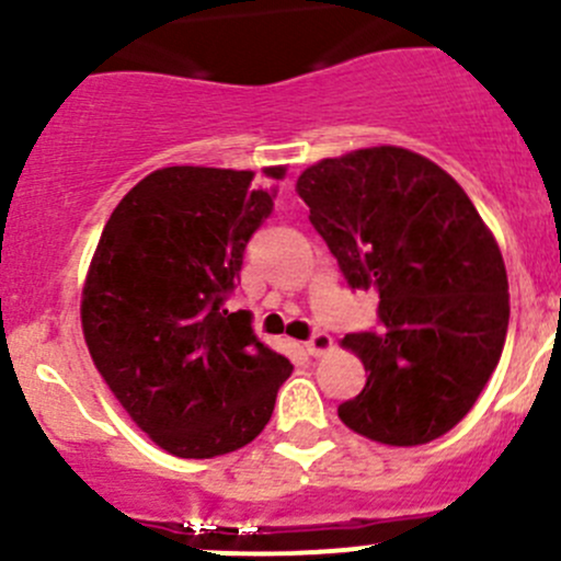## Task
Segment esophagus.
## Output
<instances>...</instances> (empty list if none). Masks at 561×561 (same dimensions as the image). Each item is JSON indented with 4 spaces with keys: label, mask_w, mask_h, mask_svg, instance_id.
Wrapping results in <instances>:
<instances>
[{
    "label": "esophagus",
    "mask_w": 561,
    "mask_h": 561,
    "mask_svg": "<svg viewBox=\"0 0 561 561\" xmlns=\"http://www.w3.org/2000/svg\"><path fill=\"white\" fill-rule=\"evenodd\" d=\"M304 347H307L309 355H314V358H320V355H325L328 350L333 347V339L328 336V333L317 331V333H312V336H309V342L304 344Z\"/></svg>",
    "instance_id": "obj_1"
}]
</instances>
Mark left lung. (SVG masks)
Returning a JSON list of instances; mask_svg holds the SVG:
<instances>
[{"mask_svg": "<svg viewBox=\"0 0 561 561\" xmlns=\"http://www.w3.org/2000/svg\"><path fill=\"white\" fill-rule=\"evenodd\" d=\"M296 192L347 285L380 296L386 331L344 336L369 377L339 417L399 448L443 437L505 347L511 296L494 236L443 168L399 146L317 162Z\"/></svg>", "mask_w": 561, "mask_h": 561, "instance_id": "left-lung-1", "label": "left lung"}]
</instances>
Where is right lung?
Returning <instances> with one entry per match:
<instances>
[{"mask_svg": "<svg viewBox=\"0 0 561 561\" xmlns=\"http://www.w3.org/2000/svg\"><path fill=\"white\" fill-rule=\"evenodd\" d=\"M282 179L285 168H265ZM252 171L162 168L113 208L83 287L94 366L162 450L214 458L252 443L290 377L249 312L225 301L274 192Z\"/></svg>", "mask_w": 561, "mask_h": 561, "instance_id": "1", "label": "right lung"}]
</instances>
